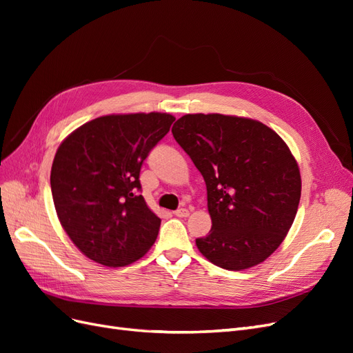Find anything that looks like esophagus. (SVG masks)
<instances>
[{"mask_svg":"<svg viewBox=\"0 0 353 353\" xmlns=\"http://www.w3.org/2000/svg\"><path fill=\"white\" fill-rule=\"evenodd\" d=\"M174 215L178 216V218H187V216L190 215V212H188V209H185V208H181V209H178V210L174 212Z\"/></svg>","mask_w":353,"mask_h":353,"instance_id":"1","label":"esophagus"}]
</instances>
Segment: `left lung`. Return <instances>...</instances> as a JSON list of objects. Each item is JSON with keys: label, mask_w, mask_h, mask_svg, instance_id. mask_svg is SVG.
I'll return each mask as SVG.
<instances>
[{"label": "left lung", "mask_w": 353, "mask_h": 353, "mask_svg": "<svg viewBox=\"0 0 353 353\" xmlns=\"http://www.w3.org/2000/svg\"><path fill=\"white\" fill-rule=\"evenodd\" d=\"M176 143L205 178L212 230L196 239L213 265L240 271L263 262L285 239L301 200L296 159L262 122L225 114H185Z\"/></svg>", "instance_id": "1"}]
</instances>
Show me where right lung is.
<instances>
[{
  "instance_id": "1",
  "label": "right lung",
  "mask_w": 353,
  "mask_h": 353,
  "mask_svg": "<svg viewBox=\"0 0 353 353\" xmlns=\"http://www.w3.org/2000/svg\"><path fill=\"white\" fill-rule=\"evenodd\" d=\"M174 121L157 112L101 116L57 148L50 176L52 200L61 227L87 258L125 266L156 241L160 218L140 194V170Z\"/></svg>"
}]
</instances>
